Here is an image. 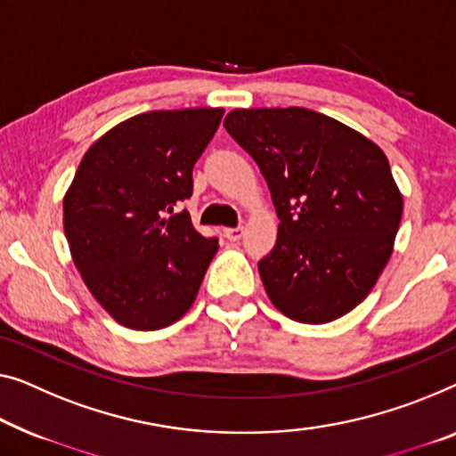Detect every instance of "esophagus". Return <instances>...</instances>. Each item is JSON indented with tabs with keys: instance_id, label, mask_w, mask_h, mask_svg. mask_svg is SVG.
Here are the masks:
<instances>
[{
	"instance_id": "obj_1",
	"label": "esophagus",
	"mask_w": 456,
	"mask_h": 456,
	"mask_svg": "<svg viewBox=\"0 0 456 456\" xmlns=\"http://www.w3.org/2000/svg\"><path fill=\"white\" fill-rule=\"evenodd\" d=\"M223 233H225L229 241H240L241 235H243V227H227L225 231H223Z\"/></svg>"
}]
</instances>
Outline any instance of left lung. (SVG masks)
Here are the masks:
<instances>
[{
	"instance_id": "obj_1",
	"label": "left lung",
	"mask_w": 456,
	"mask_h": 456,
	"mask_svg": "<svg viewBox=\"0 0 456 456\" xmlns=\"http://www.w3.org/2000/svg\"><path fill=\"white\" fill-rule=\"evenodd\" d=\"M223 125L257 163L281 219L257 262L270 301L301 323L346 315L375 287L402 221L385 153L307 108L233 110Z\"/></svg>"
}]
</instances>
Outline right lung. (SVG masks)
Segmentation results:
<instances>
[{
	"label": "right lung",
	"instance_id": "right-lung-1",
	"mask_svg": "<svg viewBox=\"0 0 456 456\" xmlns=\"http://www.w3.org/2000/svg\"><path fill=\"white\" fill-rule=\"evenodd\" d=\"M223 108L145 112L87 149L63 200V225L86 287L120 325L161 330L186 314L219 249L180 202Z\"/></svg>",
	"mask_w": 456,
	"mask_h": 456
}]
</instances>
